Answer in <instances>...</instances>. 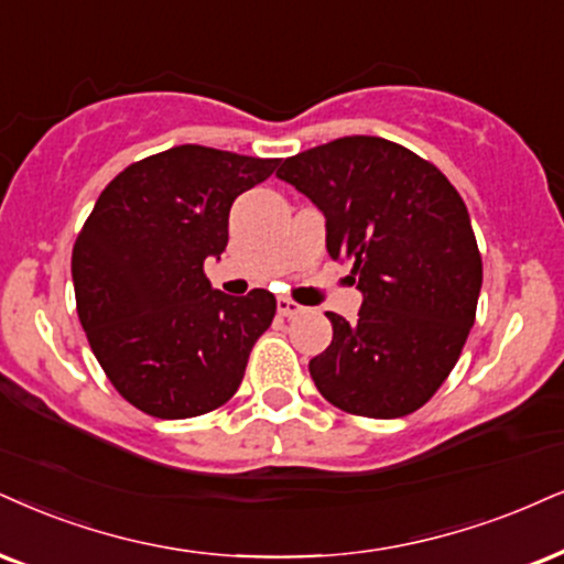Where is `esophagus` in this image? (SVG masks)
Masks as SVG:
<instances>
[{"label":"esophagus","mask_w":564,"mask_h":564,"mask_svg":"<svg viewBox=\"0 0 564 564\" xmlns=\"http://www.w3.org/2000/svg\"><path fill=\"white\" fill-rule=\"evenodd\" d=\"M303 311H305L303 305H297L295 301H290V297H280V301H276V314L284 316V318H295V316H301Z\"/></svg>","instance_id":"esophagus-1"}]
</instances>
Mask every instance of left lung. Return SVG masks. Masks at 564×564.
<instances>
[{"mask_svg": "<svg viewBox=\"0 0 564 564\" xmlns=\"http://www.w3.org/2000/svg\"><path fill=\"white\" fill-rule=\"evenodd\" d=\"M326 219V250L352 263L364 295L356 322L326 314L332 345L308 364L332 405L402 419L442 387L460 358L481 293V253L460 193L402 145L347 135L276 170Z\"/></svg>", "mask_w": 564, "mask_h": 564, "instance_id": "obj_1", "label": "left lung"}]
</instances>
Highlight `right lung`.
Listing matches in <instances>:
<instances>
[{"label": "right lung", "mask_w": 564, "mask_h": 564, "mask_svg": "<svg viewBox=\"0 0 564 564\" xmlns=\"http://www.w3.org/2000/svg\"><path fill=\"white\" fill-rule=\"evenodd\" d=\"M280 159L175 145L104 187L73 248L78 316L104 373L154 419L204 415L238 392L276 301L214 290L206 259L227 248L229 208Z\"/></svg>", "instance_id": "1"}]
</instances>
